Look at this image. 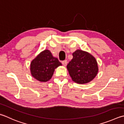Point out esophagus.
Returning a JSON list of instances; mask_svg holds the SVG:
<instances>
[{"instance_id":"34e87169","label":"esophagus","mask_w":124,"mask_h":124,"mask_svg":"<svg viewBox=\"0 0 124 124\" xmlns=\"http://www.w3.org/2000/svg\"><path fill=\"white\" fill-rule=\"evenodd\" d=\"M67 63H68V62L67 60H64V61H63L62 62V63L63 65H64V66H66L67 64Z\"/></svg>"}]
</instances>
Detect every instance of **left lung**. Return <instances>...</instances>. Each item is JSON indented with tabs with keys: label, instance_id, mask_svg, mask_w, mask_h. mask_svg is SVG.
Listing matches in <instances>:
<instances>
[{
	"label": "left lung",
	"instance_id": "8db88e82",
	"mask_svg": "<svg viewBox=\"0 0 124 124\" xmlns=\"http://www.w3.org/2000/svg\"><path fill=\"white\" fill-rule=\"evenodd\" d=\"M73 58L67 65L72 80L78 84L91 82L98 72L97 62L90 53L78 49L72 53Z\"/></svg>",
	"mask_w": 124,
	"mask_h": 124
}]
</instances>
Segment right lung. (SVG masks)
I'll return each mask as SVG.
<instances>
[{"mask_svg":"<svg viewBox=\"0 0 124 124\" xmlns=\"http://www.w3.org/2000/svg\"><path fill=\"white\" fill-rule=\"evenodd\" d=\"M62 65L57 58L53 57L49 50L42 51L31 63V72L34 78L41 82L49 81L55 69Z\"/></svg>","mask_w":124,"mask_h":124,"instance_id":"1","label":"right lung"}]
</instances>
